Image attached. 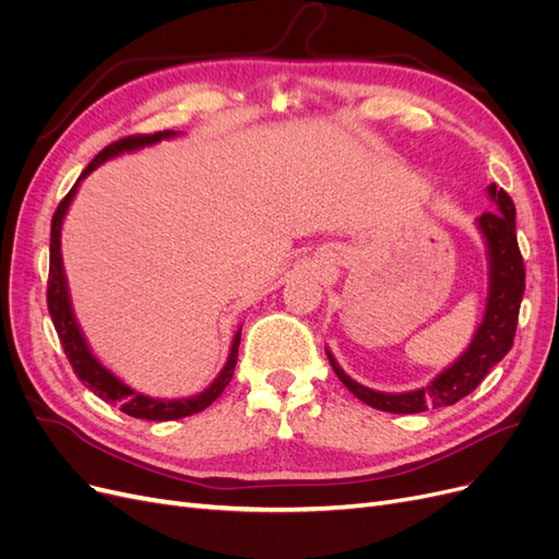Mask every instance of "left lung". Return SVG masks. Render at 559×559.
I'll return each mask as SVG.
<instances>
[{
    "mask_svg": "<svg viewBox=\"0 0 559 559\" xmlns=\"http://www.w3.org/2000/svg\"><path fill=\"white\" fill-rule=\"evenodd\" d=\"M487 195L495 202V210L476 218V228L483 235L487 253V300L483 321L460 357L443 368L427 386L413 389V392L389 394L376 392V389L352 380L326 347V357L335 376L341 378V382L354 396L368 403L370 408L411 415L452 405L468 396L489 373V368L499 364L513 347L518 312L524 294V263L515 235V205L509 193L497 189V183L487 186Z\"/></svg>",
    "mask_w": 559,
    "mask_h": 559,
    "instance_id": "left-lung-1",
    "label": "left lung"
}]
</instances>
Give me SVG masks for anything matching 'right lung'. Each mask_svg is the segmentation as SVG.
<instances>
[{
  "mask_svg": "<svg viewBox=\"0 0 559 559\" xmlns=\"http://www.w3.org/2000/svg\"><path fill=\"white\" fill-rule=\"evenodd\" d=\"M179 134L181 132L165 130V132H156V134H144V138H126V140H118V142L109 144L107 148L99 151L86 170L81 173V177L72 186V191L64 195V200L60 202L56 214H53V222H50V267H48V294L46 296H48V312H50V319H53V326L58 331V337H60L67 359H70L79 380L86 384L95 396H99L107 403L121 405V411L130 417L154 419V421L181 419V417L195 415L200 411H205L207 405H212L218 396H222L226 384L233 378L235 364H238V347H240L242 329H238V333L233 335L228 359L205 392H200L195 396H186V399H154V396H146V394L138 392V389H132L128 382H123L114 373V370H109L103 361L95 357L88 341H86V335H83V331L79 326V319L72 308L70 284H67L64 263H62V224H64L67 212H70V207H72L74 195L79 193V183L86 179L93 170H97L99 165H105L107 160L118 158L123 154H132V151H140L144 146H154L163 140H175V138H179Z\"/></svg>",
  "mask_w": 559,
  "mask_h": 559,
  "instance_id": "add662e5",
  "label": "right lung"
}]
</instances>
